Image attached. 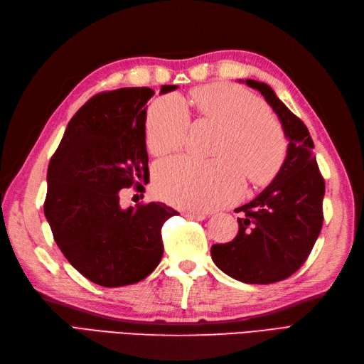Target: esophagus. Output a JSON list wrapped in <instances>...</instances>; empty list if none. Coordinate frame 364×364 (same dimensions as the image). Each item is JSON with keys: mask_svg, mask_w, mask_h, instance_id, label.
<instances>
[{"mask_svg": "<svg viewBox=\"0 0 364 364\" xmlns=\"http://www.w3.org/2000/svg\"><path fill=\"white\" fill-rule=\"evenodd\" d=\"M184 217H188V218H191V220H198V221H201V220L206 218V213L195 212V210H186V212H184Z\"/></svg>", "mask_w": 364, "mask_h": 364, "instance_id": "34e87169", "label": "esophagus"}]
</instances>
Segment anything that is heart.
<instances>
[{"label": "heart", "instance_id": "b5f03b06", "mask_svg": "<svg viewBox=\"0 0 364 364\" xmlns=\"http://www.w3.org/2000/svg\"><path fill=\"white\" fill-rule=\"evenodd\" d=\"M200 114L225 129L215 155L198 161L175 156L155 167V189L175 206L208 210L240 197L245 178L263 184L277 173L286 155L283 127L252 93L229 85H210L193 93ZM189 110L178 95L158 98L146 119V144L154 155H166L184 143Z\"/></svg>", "mask_w": 364, "mask_h": 364}]
</instances>
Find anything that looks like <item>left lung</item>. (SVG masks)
I'll list each match as a JSON object with an SVG mask.
<instances>
[{
    "instance_id": "left-lung-1",
    "label": "left lung",
    "mask_w": 364,
    "mask_h": 364,
    "mask_svg": "<svg viewBox=\"0 0 364 364\" xmlns=\"http://www.w3.org/2000/svg\"><path fill=\"white\" fill-rule=\"evenodd\" d=\"M246 85L274 109L289 141L287 152L272 183L237 209L243 212L237 237L226 245H213L210 255L223 272L238 282L269 284L291 277L309 257L323 226L324 180L303 121L266 82L246 80Z\"/></svg>"
}]
</instances>
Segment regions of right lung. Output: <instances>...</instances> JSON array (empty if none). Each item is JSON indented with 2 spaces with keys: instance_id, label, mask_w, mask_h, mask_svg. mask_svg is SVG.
I'll use <instances>...</instances> for the list:
<instances>
[{
  "instance_id": "add662e5",
  "label": "right lung",
  "mask_w": 364,
  "mask_h": 364,
  "mask_svg": "<svg viewBox=\"0 0 364 364\" xmlns=\"http://www.w3.org/2000/svg\"><path fill=\"white\" fill-rule=\"evenodd\" d=\"M178 86H161L160 95ZM154 89L92 97L69 121L48 169L44 215L68 262L92 283L141 282L161 262V228L176 210L154 201L123 209L119 191L149 180L146 102Z\"/></svg>"
}]
</instances>
